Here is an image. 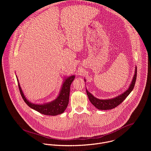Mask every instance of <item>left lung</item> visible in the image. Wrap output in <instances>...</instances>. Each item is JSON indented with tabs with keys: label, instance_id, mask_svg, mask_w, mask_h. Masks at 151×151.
I'll return each instance as SVG.
<instances>
[{
	"label": "left lung",
	"instance_id": "left-lung-1",
	"mask_svg": "<svg viewBox=\"0 0 151 151\" xmlns=\"http://www.w3.org/2000/svg\"><path fill=\"white\" fill-rule=\"evenodd\" d=\"M137 77V68L135 67V71L134 74L133 78V79L131 82L130 85L127 90H126L124 92L121 93V94L113 97L112 99H99L94 97L91 93H90L86 88V92H87V96L90 102L96 107L97 109L99 110H109L115 108L116 106H118L119 104H121L125 99L126 97L130 94V93L133 91L136 80ZM85 82V79H84Z\"/></svg>",
	"mask_w": 151,
	"mask_h": 151
}]
</instances>
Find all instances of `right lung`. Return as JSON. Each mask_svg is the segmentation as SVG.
I'll return each mask as SVG.
<instances>
[{"mask_svg": "<svg viewBox=\"0 0 151 151\" xmlns=\"http://www.w3.org/2000/svg\"><path fill=\"white\" fill-rule=\"evenodd\" d=\"M16 77L18 81V87L21 95L22 96V98L23 99L25 103L30 108L39 112L42 114L50 116H55L61 114L66 110L69 101L70 85L75 78V75H72L69 77H64L60 93L57 97L51 101L43 104L33 103L27 100L24 96L22 89L21 88L17 75Z\"/></svg>", "mask_w": 151, "mask_h": 151, "instance_id": "1", "label": "right lung"}]
</instances>
